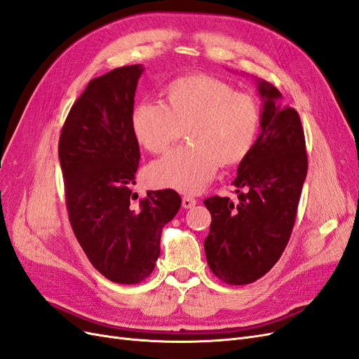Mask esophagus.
<instances>
[{"instance_id":"34e87169","label":"esophagus","mask_w":359,"mask_h":359,"mask_svg":"<svg viewBox=\"0 0 359 359\" xmlns=\"http://www.w3.org/2000/svg\"><path fill=\"white\" fill-rule=\"evenodd\" d=\"M195 204H196V200L192 198V196L184 195L183 198H182V207H183V209H192Z\"/></svg>"}]
</instances>
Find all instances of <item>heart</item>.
I'll return each instance as SVG.
<instances>
[{"mask_svg": "<svg viewBox=\"0 0 359 359\" xmlns=\"http://www.w3.org/2000/svg\"><path fill=\"white\" fill-rule=\"evenodd\" d=\"M164 101H143L133 113V130L146 150L163 154L187 128L189 142L150 164L152 187L196 194L219 164H240L255 144L261 125L259 104L221 79L189 74L172 80Z\"/></svg>", "mask_w": 359, "mask_h": 359, "instance_id": "heart-1", "label": "heart"}]
</instances>
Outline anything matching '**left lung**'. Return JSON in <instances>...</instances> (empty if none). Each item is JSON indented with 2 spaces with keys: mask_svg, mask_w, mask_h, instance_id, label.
Returning a JSON list of instances; mask_svg holds the SVG:
<instances>
[{
  "mask_svg": "<svg viewBox=\"0 0 359 359\" xmlns=\"http://www.w3.org/2000/svg\"><path fill=\"white\" fill-rule=\"evenodd\" d=\"M262 100L261 133L241 161L233 184L238 201L210 196L212 215L204 240L207 264L228 285L258 280L279 261L291 237L307 175L302 121L295 109L283 107L282 94L257 79Z\"/></svg>",
  "mask_w": 359,
  "mask_h": 359,
  "instance_id": "1",
  "label": "left lung"
}]
</instances>
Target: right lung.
<instances>
[{
  "label": "right lung",
  "mask_w": 359,
  "mask_h": 359,
  "mask_svg": "<svg viewBox=\"0 0 359 359\" xmlns=\"http://www.w3.org/2000/svg\"><path fill=\"white\" fill-rule=\"evenodd\" d=\"M143 65L92 79L62 126L60 163L68 217L90 264L109 280L140 283L154 271L161 233L180 209L171 189L134 203L140 161L133 130L134 95Z\"/></svg>",
  "instance_id": "obj_1"
}]
</instances>
